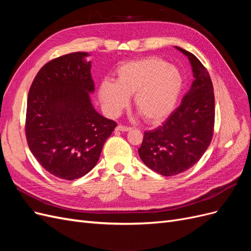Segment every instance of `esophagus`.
Here are the masks:
<instances>
[{"label": "esophagus", "mask_w": 251, "mask_h": 251, "mask_svg": "<svg viewBox=\"0 0 251 251\" xmlns=\"http://www.w3.org/2000/svg\"><path fill=\"white\" fill-rule=\"evenodd\" d=\"M130 130H131L130 126H121V125L117 126V127H116V131H120V132H127V131H130Z\"/></svg>", "instance_id": "obj_1"}]
</instances>
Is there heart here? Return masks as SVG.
<instances>
[{
    "mask_svg": "<svg viewBox=\"0 0 251 251\" xmlns=\"http://www.w3.org/2000/svg\"><path fill=\"white\" fill-rule=\"evenodd\" d=\"M183 88L178 68L159 57H146L120 65L115 82L104 80L100 89V101L111 116H116L133 95L136 110L148 123L168 117L176 107Z\"/></svg>",
    "mask_w": 251,
    "mask_h": 251,
    "instance_id": "b5f03b06",
    "label": "heart"
}]
</instances>
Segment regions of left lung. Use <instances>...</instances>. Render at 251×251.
I'll use <instances>...</instances> for the list:
<instances>
[{
  "mask_svg": "<svg viewBox=\"0 0 251 251\" xmlns=\"http://www.w3.org/2000/svg\"><path fill=\"white\" fill-rule=\"evenodd\" d=\"M191 62L194 81L179 107L153 131L144 132L139 157L165 177L191 169L207 150L214 135L215 95L209 74L193 53L176 47Z\"/></svg>",
  "mask_w": 251,
  "mask_h": 251,
  "instance_id": "1",
  "label": "left lung"
}]
</instances>
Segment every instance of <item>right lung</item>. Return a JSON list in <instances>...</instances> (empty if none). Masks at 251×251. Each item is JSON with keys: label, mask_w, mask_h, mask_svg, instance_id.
I'll return each mask as SVG.
<instances>
[{"label": "right lung", "mask_w": 251, "mask_h": 251, "mask_svg": "<svg viewBox=\"0 0 251 251\" xmlns=\"http://www.w3.org/2000/svg\"><path fill=\"white\" fill-rule=\"evenodd\" d=\"M88 55L74 52L50 60L28 94V147L45 170L64 180L78 179L94 168L117 126L91 103L94 81Z\"/></svg>", "instance_id": "1"}]
</instances>
